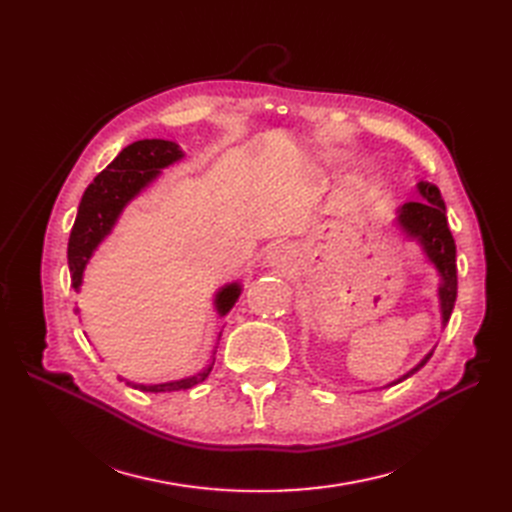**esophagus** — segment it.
Masks as SVG:
<instances>
[{
	"instance_id": "34e87169",
	"label": "esophagus",
	"mask_w": 512,
	"mask_h": 512,
	"mask_svg": "<svg viewBox=\"0 0 512 512\" xmlns=\"http://www.w3.org/2000/svg\"><path fill=\"white\" fill-rule=\"evenodd\" d=\"M294 260H297V252H294V247L286 241L271 243L265 252V262L273 269H290L294 265Z\"/></svg>"
}]
</instances>
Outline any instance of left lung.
<instances>
[{"mask_svg": "<svg viewBox=\"0 0 512 512\" xmlns=\"http://www.w3.org/2000/svg\"><path fill=\"white\" fill-rule=\"evenodd\" d=\"M416 194L421 196L418 200H410V203L399 205L395 209L393 226L404 235L406 241H412L418 245V250L425 256L427 265H431L438 273V303H440V320L442 327H446L448 318L453 314L455 299H457V250L455 239L451 235V228L446 222V207L440 196V190L429 181L416 183ZM433 354V348L418 361L404 376L397 380L380 386V389H389L399 382H404L412 374H416Z\"/></svg>", "mask_w": 512, "mask_h": 512, "instance_id": "8db88e82", "label": "left lung"}]
</instances>
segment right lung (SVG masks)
I'll list each match as a JSON object with an SVG mask.
<instances>
[{
  "label": "right lung",
  "instance_id": "add662e5",
  "mask_svg": "<svg viewBox=\"0 0 512 512\" xmlns=\"http://www.w3.org/2000/svg\"><path fill=\"white\" fill-rule=\"evenodd\" d=\"M183 158L185 153L177 143L164 141V138H143V141H136L126 149H121L119 156L89 183V188L81 198L79 213H76V220L68 241L70 280L76 292L81 290L87 262L91 260V256H94L100 243L111 235L121 218L123 209H126L134 198L141 196L149 185L156 183L164 168L181 162ZM241 290H243L241 282H228L213 294V307L220 318L226 316L232 309V305L239 301ZM76 314H79V307H76ZM220 335H218V342H220ZM215 348H213L211 361L194 376L160 382V384H134L128 380L126 384H130L132 389L145 391V393H173V391L192 389V386L200 384L209 376L215 361ZM119 380L123 378L119 376Z\"/></svg>",
  "mask_w": 512,
  "mask_h": 512
}]
</instances>
